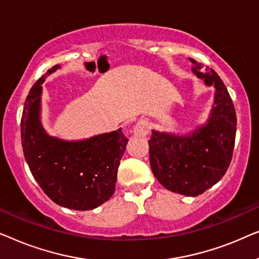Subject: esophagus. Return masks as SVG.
Listing matches in <instances>:
<instances>
[{
	"label": "esophagus",
	"instance_id": "1",
	"mask_svg": "<svg viewBox=\"0 0 259 259\" xmlns=\"http://www.w3.org/2000/svg\"><path fill=\"white\" fill-rule=\"evenodd\" d=\"M133 134L134 137H145L148 134V125L146 121L144 120H140L138 121L133 127Z\"/></svg>",
	"mask_w": 259,
	"mask_h": 259
}]
</instances>
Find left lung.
Returning a JSON list of instances; mask_svg holds the SVG:
<instances>
[{"label": "left lung", "instance_id": "left-lung-1", "mask_svg": "<svg viewBox=\"0 0 259 259\" xmlns=\"http://www.w3.org/2000/svg\"><path fill=\"white\" fill-rule=\"evenodd\" d=\"M192 70L206 86H214V105L206 125L187 136L152 131L150 164L165 189L196 197L217 184L228 171L236 139L237 118L232 99L218 74L190 59Z\"/></svg>", "mask_w": 259, "mask_h": 259}]
</instances>
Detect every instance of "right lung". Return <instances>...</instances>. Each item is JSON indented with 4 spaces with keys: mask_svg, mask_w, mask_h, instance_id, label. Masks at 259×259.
I'll return each instance as SVG.
<instances>
[{
    "mask_svg": "<svg viewBox=\"0 0 259 259\" xmlns=\"http://www.w3.org/2000/svg\"><path fill=\"white\" fill-rule=\"evenodd\" d=\"M29 91L21 118L23 154L42 191L60 206L87 211L113 196L116 175L128 139L121 128L80 141L49 137L40 120L41 93L47 75Z\"/></svg>",
    "mask_w": 259,
    "mask_h": 259,
    "instance_id": "1",
    "label": "right lung"
}]
</instances>
